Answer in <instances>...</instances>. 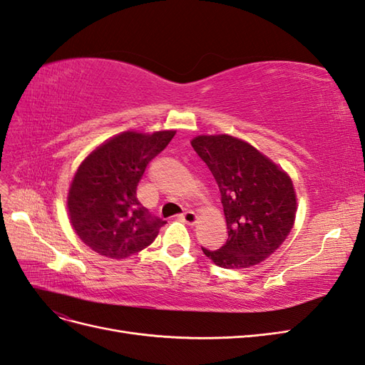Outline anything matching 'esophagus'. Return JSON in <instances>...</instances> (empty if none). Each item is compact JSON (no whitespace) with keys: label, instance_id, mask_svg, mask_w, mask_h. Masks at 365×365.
<instances>
[{"label":"esophagus","instance_id":"esophagus-1","mask_svg":"<svg viewBox=\"0 0 365 365\" xmlns=\"http://www.w3.org/2000/svg\"><path fill=\"white\" fill-rule=\"evenodd\" d=\"M181 221H184L185 224H189V225H195L196 222H198V215H196L193 210H187V212H184L181 216Z\"/></svg>","mask_w":365,"mask_h":365}]
</instances>
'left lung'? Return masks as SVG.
<instances>
[{
	"instance_id": "8db88e82",
	"label": "left lung",
	"mask_w": 365,
	"mask_h": 365,
	"mask_svg": "<svg viewBox=\"0 0 365 365\" xmlns=\"http://www.w3.org/2000/svg\"><path fill=\"white\" fill-rule=\"evenodd\" d=\"M193 149L221 192L229 238L202 249L222 269H249L277 252L293 229L298 198L290 175L247 141L227 133L198 135Z\"/></svg>"
}]
</instances>
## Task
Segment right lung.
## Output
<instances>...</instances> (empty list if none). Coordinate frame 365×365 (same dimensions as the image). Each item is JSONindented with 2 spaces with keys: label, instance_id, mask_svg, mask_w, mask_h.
<instances>
[{
  "label": "right lung",
  "instance_id": "right-lung-1",
  "mask_svg": "<svg viewBox=\"0 0 365 365\" xmlns=\"http://www.w3.org/2000/svg\"><path fill=\"white\" fill-rule=\"evenodd\" d=\"M175 133L125 130L96 145L78 165L67 192V215L88 249L125 259L155 241L165 221L140 204L136 187Z\"/></svg>",
  "mask_w": 365,
  "mask_h": 365
}]
</instances>
